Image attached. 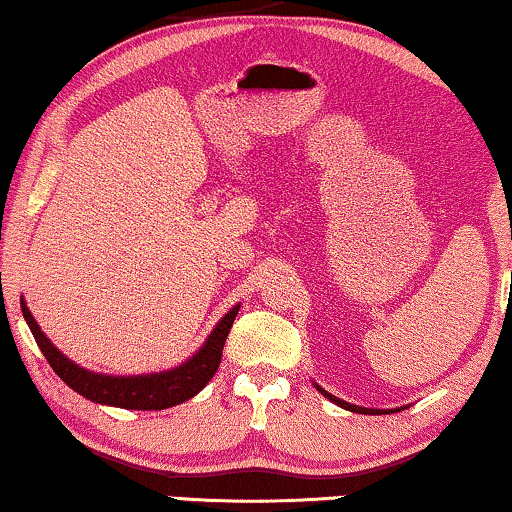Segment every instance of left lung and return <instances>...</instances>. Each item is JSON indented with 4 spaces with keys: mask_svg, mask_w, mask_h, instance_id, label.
Segmentation results:
<instances>
[{
    "mask_svg": "<svg viewBox=\"0 0 512 512\" xmlns=\"http://www.w3.org/2000/svg\"><path fill=\"white\" fill-rule=\"evenodd\" d=\"M315 386H317V384H315ZM317 391L322 393L324 398H329L333 404H338V407L347 409V411H354V414H372V416H377V414H393V409H368V407H358V404H349V402H345V400L335 398V395H331L329 391H324L322 386H317Z\"/></svg>",
    "mask_w": 512,
    "mask_h": 512,
    "instance_id": "obj_1",
    "label": "left lung"
}]
</instances>
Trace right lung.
I'll return each instance as SVG.
<instances>
[{
    "label": "right lung",
    "instance_id": "obj_1",
    "mask_svg": "<svg viewBox=\"0 0 512 512\" xmlns=\"http://www.w3.org/2000/svg\"><path fill=\"white\" fill-rule=\"evenodd\" d=\"M22 303V315L32 329L36 345L41 347L43 356L48 358L50 368L57 372L61 381H66L75 393L82 398L98 404H110V407L121 409H167L174 404H181L193 398L209 384L211 377L216 375L220 358H223V347L230 333L234 317L239 315L241 305L227 312V315L216 324V329L204 340V345L197 352L183 361L181 365L165 372H151V375H133V377H112L89 372L66 358L59 349L52 345L50 338H45L41 326L34 319L32 312Z\"/></svg>",
    "mask_w": 512,
    "mask_h": 512
}]
</instances>
